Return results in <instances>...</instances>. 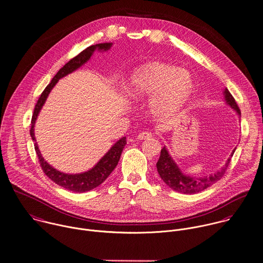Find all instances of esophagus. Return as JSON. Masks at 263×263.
I'll return each mask as SVG.
<instances>
[{"instance_id": "obj_1", "label": "esophagus", "mask_w": 263, "mask_h": 263, "mask_svg": "<svg viewBox=\"0 0 263 263\" xmlns=\"http://www.w3.org/2000/svg\"><path fill=\"white\" fill-rule=\"evenodd\" d=\"M137 137H138V139H141V140H143V139H148V138L153 137V134H152L151 132H147V131H143V132H141V133H139Z\"/></svg>"}]
</instances>
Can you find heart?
<instances>
[{
  "label": "heart",
  "mask_w": 263,
  "mask_h": 263,
  "mask_svg": "<svg viewBox=\"0 0 263 263\" xmlns=\"http://www.w3.org/2000/svg\"><path fill=\"white\" fill-rule=\"evenodd\" d=\"M193 89L194 80L187 70L164 62H153L138 68L127 84L132 96L141 97L158 92L151 102L156 115H165L180 107Z\"/></svg>",
  "instance_id": "obj_1"
}]
</instances>
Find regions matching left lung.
Instances as JSON below:
<instances>
[{
    "label": "left lung",
    "mask_w": 263,
    "mask_h": 263,
    "mask_svg": "<svg viewBox=\"0 0 263 263\" xmlns=\"http://www.w3.org/2000/svg\"><path fill=\"white\" fill-rule=\"evenodd\" d=\"M224 94H226L227 102L241 117V110H240L234 96L231 94V92L228 89H226ZM235 151H236V148L232 153L231 158L227 161L226 166L223 168H221L220 171H218L214 175H210L209 177L195 178V177L186 176V175L181 173L180 169L177 167L176 163L173 161V159L169 155L168 151L164 146L161 151V156H160V159L157 163V169H158V172H159L161 178L163 179V181L170 189H172L173 191L178 192V193H182V194H186V195L197 194L199 192H202V191L208 189L213 183H215L219 179H221V177L224 175V173H226V171H227V169L230 165L231 159H232Z\"/></svg>",
    "instance_id": "obj_1"
}]
</instances>
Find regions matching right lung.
<instances>
[{
  "instance_id": "add662e5",
  "label": "right lung",
  "mask_w": 263,
  "mask_h": 263,
  "mask_svg": "<svg viewBox=\"0 0 263 263\" xmlns=\"http://www.w3.org/2000/svg\"><path fill=\"white\" fill-rule=\"evenodd\" d=\"M110 46H111L110 43H103V44L90 46V47L86 48L85 50H83L80 54L74 56L72 59H70L63 67H61L58 70V72L54 76V78L52 79L50 84L42 92L40 98L37 99V101L35 103L33 114L31 117L30 130H29L32 140H35L34 133H33V126L35 123V119L39 115L40 109L42 108L43 104L45 103L47 96L49 95L51 89L55 86L57 81L59 79H61L62 77L70 73L71 71H73L74 69L80 67L82 64H84L87 60H89V58L91 57L92 53L94 52V50L96 48H98L99 50H107L110 48ZM126 143H127L126 137L121 138L119 141H117L112 145V147L105 154V156H103V158L97 163V165L94 168H92L88 172L81 173V174H74V175L64 174V173H61V172L57 171L56 169L52 168L42 158L36 143H34V149H35V153H36V156L39 159V163H40V166H41L43 172L52 181H54L59 186H62L68 191H71L74 193H83V192H88V191H91V190L97 187L109 176V174L112 172V170L117 167L119 160L121 158V154H122L123 148L126 145Z\"/></svg>"
}]
</instances>
